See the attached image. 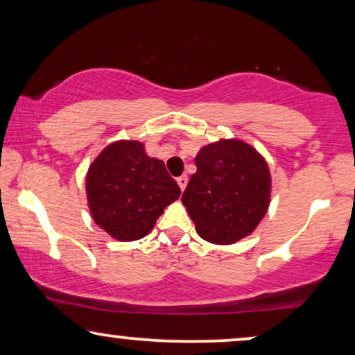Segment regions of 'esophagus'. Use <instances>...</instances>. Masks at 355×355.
<instances>
[{
  "mask_svg": "<svg viewBox=\"0 0 355 355\" xmlns=\"http://www.w3.org/2000/svg\"><path fill=\"white\" fill-rule=\"evenodd\" d=\"M178 184H179V187H181V191L186 189V186H187V176H186V174H182V176L178 178Z\"/></svg>",
  "mask_w": 355,
  "mask_h": 355,
  "instance_id": "esophagus-1",
  "label": "esophagus"
}]
</instances>
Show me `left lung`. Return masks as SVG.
<instances>
[{"mask_svg":"<svg viewBox=\"0 0 355 355\" xmlns=\"http://www.w3.org/2000/svg\"><path fill=\"white\" fill-rule=\"evenodd\" d=\"M182 203L198 236L211 244H234L259 226L270 205L271 178L265 158L237 139L208 144L196 157Z\"/></svg>","mask_w":355,"mask_h":355,"instance_id":"left-lung-1","label":"left lung"}]
</instances>
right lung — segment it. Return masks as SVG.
I'll use <instances>...</instances> for the list:
<instances>
[{
  "label": "right lung",
  "instance_id": "obj_1",
  "mask_svg": "<svg viewBox=\"0 0 355 355\" xmlns=\"http://www.w3.org/2000/svg\"><path fill=\"white\" fill-rule=\"evenodd\" d=\"M85 189L96 225L123 242L147 236L164 208L181 196L164 163L150 158L137 140L108 145L90 164Z\"/></svg>",
  "mask_w": 355,
  "mask_h": 355
}]
</instances>
